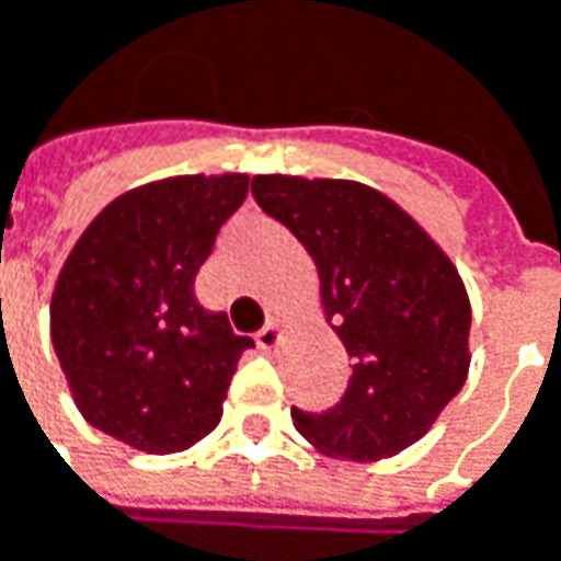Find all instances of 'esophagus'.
I'll use <instances>...</instances> for the list:
<instances>
[{"mask_svg": "<svg viewBox=\"0 0 561 561\" xmlns=\"http://www.w3.org/2000/svg\"><path fill=\"white\" fill-rule=\"evenodd\" d=\"M254 342H256V348H263V352H273L276 345L282 342V327L276 323V320H266L263 323V329L256 332L254 335Z\"/></svg>", "mask_w": 561, "mask_h": 561, "instance_id": "esophagus-1", "label": "esophagus"}]
</instances>
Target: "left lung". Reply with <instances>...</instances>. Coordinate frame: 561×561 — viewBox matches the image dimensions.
Here are the masks:
<instances>
[{
	"label": "left lung",
	"mask_w": 561,
	"mask_h": 561,
	"mask_svg": "<svg viewBox=\"0 0 561 561\" xmlns=\"http://www.w3.org/2000/svg\"><path fill=\"white\" fill-rule=\"evenodd\" d=\"M251 194L313 256L329 323L352 357L327 411L291 408L310 446L379 461L417 443L468 379L471 305L430 234L386 194L339 179L256 175Z\"/></svg>",
	"instance_id": "8db88e82"
}]
</instances>
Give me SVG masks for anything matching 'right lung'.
I'll use <instances>...</instances> for the list:
<instances>
[{
	"label": "right lung",
	"mask_w": 561,
	"mask_h": 561,
	"mask_svg": "<svg viewBox=\"0 0 561 561\" xmlns=\"http://www.w3.org/2000/svg\"><path fill=\"white\" fill-rule=\"evenodd\" d=\"M244 197L248 175L165 179L112 201L78 238L49 323L87 424L150 455L216 430L254 342L201 307L194 279Z\"/></svg>",
	"instance_id": "right-lung-1"
}]
</instances>
